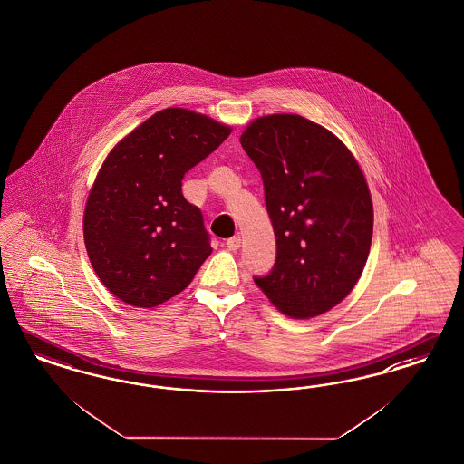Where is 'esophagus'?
<instances>
[{"mask_svg": "<svg viewBox=\"0 0 464 464\" xmlns=\"http://www.w3.org/2000/svg\"><path fill=\"white\" fill-rule=\"evenodd\" d=\"M241 245V237L240 235H237V237H233V238H229V240L226 241V246L231 250V252H237L238 248H240Z\"/></svg>", "mask_w": 464, "mask_h": 464, "instance_id": "esophagus-1", "label": "esophagus"}]
</instances>
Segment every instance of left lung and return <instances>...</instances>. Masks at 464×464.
<instances>
[{
    "mask_svg": "<svg viewBox=\"0 0 464 464\" xmlns=\"http://www.w3.org/2000/svg\"><path fill=\"white\" fill-rule=\"evenodd\" d=\"M241 147L264 179L277 243L276 266L256 285L281 314L312 319L341 304L365 269L373 206L352 150L300 114L258 116Z\"/></svg>",
    "mask_w": 464,
    "mask_h": 464,
    "instance_id": "left-lung-1",
    "label": "left lung"
}]
</instances>
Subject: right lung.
Listing matches in <instances>:
<instances>
[{
  "label": "right lung",
  "mask_w": 464,
  "mask_h": 464,
  "mask_svg": "<svg viewBox=\"0 0 464 464\" xmlns=\"http://www.w3.org/2000/svg\"><path fill=\"white\" fill-rule=\"evenodd\" d=\"M231 130L208 114L166 108L106 156L85 202L83 241L99 281L121 302H168L210 256L202 214L185 200L181 179Z\"/></svg>",
  "instance_id": "right-lung-1"
}]
</instances>
